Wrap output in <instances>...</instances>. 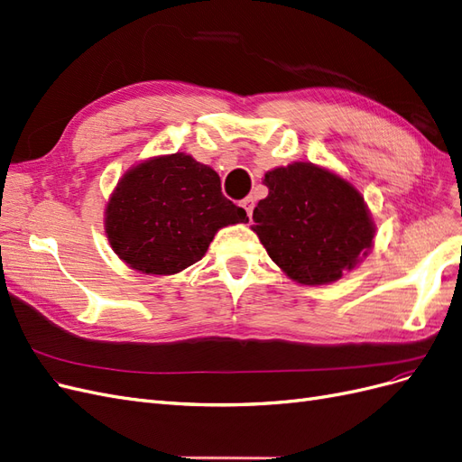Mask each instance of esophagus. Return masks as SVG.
<instances>
[{"label":"esophagus","instance_id":"obj_1","mask_svg":"<svg viewBox=\"0 0 462 462\" xmlns=\"http://www.w3.org/2000/svg\"><path fill=\"white\" fill-rule=\"evenodd\" d=\"M241 206L246 209V214H248V217L253 219V209H254V199L253 197H246L243 202H241Z\"/></svg>","mask_w":462,"mask_h":462}]
</instances>
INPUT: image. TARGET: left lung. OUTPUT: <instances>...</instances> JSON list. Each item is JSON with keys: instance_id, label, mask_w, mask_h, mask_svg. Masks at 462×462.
<instances>
[{"instance_id": "obj_1", "label": "left lung", "mask_w": 462, "mask_h": 462, "mask_svg": "<svg viewBox=\"0 0 462 462\" xmlns=\"http://www.w3.org/2000/svg\"><path fill=\"white\" fill-rule=\"evenodd\" d=\"M268 197L250 226L270 258L300 285H329L374 248L375 223L360 190L312 162L279 165L263 175Z\"/></svg>"}]
</instances>
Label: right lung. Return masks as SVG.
Instances as JSON below:
<instances>
[{
    "instance_id": "right-lung-1",
    "label": "right lung",
    "mask_w": 462,
    "mask_h": 462,
    "mask_svg": "<svg viewBox=\"0 0 462 462\" xmlns=\"http://www.w3.org/2000/svg\"><path fill=\"white\" fill-rule=\"evenodd\" d=\"M246 221L245 209L221 194L212 167L175 152L123 173L106 204L104 231L134 272L175 275L202 260L219 229Z\"/></svg>"
}]
</instances>
